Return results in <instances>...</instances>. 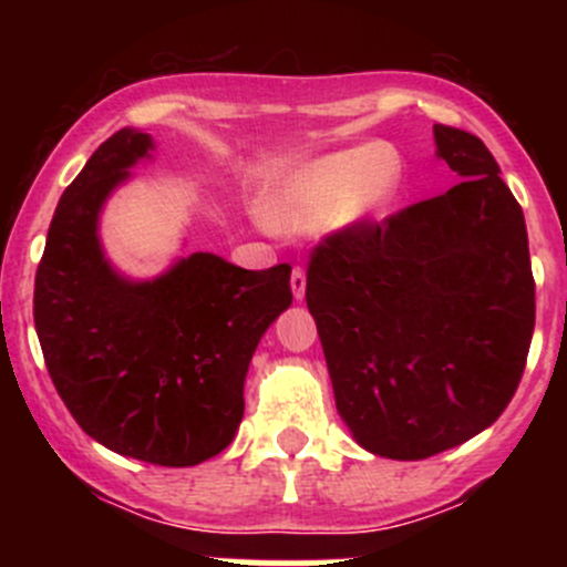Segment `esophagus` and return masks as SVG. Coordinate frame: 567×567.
I'll list each match as a JSON object with an SVG mask.
<instances>
[{
	"instance_id": "obj_1",
	"label": "esophagus",
	"mask_w": 567,
	"mask_h": 567,
	"mask_svg": "<svg viewBox=\"0 0 567 567\" xmlns=\"http://www.w3.org/2000/svg\"><path fill=\"white\" fill-rule=\"evenodd\" d=\"M290 290H293V299L296 301L305 299V290H307L305 268H293V274H290Z\"/></svg>"
}]
</instances>
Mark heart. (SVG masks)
Instances as JSON below:
<instances>
[{"mask_svg":"<svg viewBox=\"0 0 567 567\" xmlns=\"http://www.w3.org/2000/svg\"><path fill=\"white\" fill-rule=\"evenodd\" d=\"M403 164L390 145L368 142L326 153L288 169L271 183L262 216L285 233L362 230L398 203Z\"/></svg>","mask_w":567,"mask_h":567,"instance_id":"1","label":"heart"}]
</instances>
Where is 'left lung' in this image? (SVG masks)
Returning <instances> with one entry per match:
<instances>
[{
  "label": "left lung",
  "instance_id": "1",
  "mask_svg": "<svg viewBox=\"0 0 567 567\" xmlns=\"http://www.w3.org/2000/svg\"><path fill=\"white\" fill-rule=\"evenodd\" d=\"M463 181L381 225L326 238L307 271L334 403L392 461L453 450L499 420L535 329L524 210L477 136L433 125Z\"/></svg>",
  "mask_w": 567,
  "mask_h": 567
}]
</instances>
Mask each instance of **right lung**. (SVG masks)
I'll list each match as a JSON object with an SVG mask.
<instances>
[{"label": "right lung", "instance_id": "1", "mask_svg": "<svg viewBox=\"0 0 567 567\" xmlns=\"http://www.w3.org/2000/svg\"><path fill=\"white\" fill-rule=\"evenodd\" d=\"M153 151L145 131H117L65 188L38 266L35 329L87 436L125 458L197 466L236 439L251 353L293 301L290 266L247 271L192 251L151 279L120 271L101 214Z\"/></svg>", "mask_w": 567, "mask_h": 567}]
</instances>
